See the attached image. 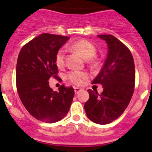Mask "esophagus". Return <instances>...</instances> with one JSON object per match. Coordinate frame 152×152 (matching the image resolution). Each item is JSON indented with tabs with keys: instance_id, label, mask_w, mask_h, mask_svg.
Returning a JSON list of instances; mask_svg holds the SVG:
<instances>
[{
	"instance_id": "obj_1",
	"label": "esophagus",
	"mask_w": 152,
	"mask_h": 152,
	"mask_svg": "<svg viewBox=\"0 0 152 152\" xmlns=\"http://www.w3.org/2000/svg\"><path fill=\"white\" fill-rule=\"evenodd\" d=\"M82 90V89L80 88V87H74V91H75V93H76V94H77L78 93H79V92H80Z\"/></svg>"
}]
</instances>
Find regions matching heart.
<instances>
[{"label":"heart","instance_id":"1","mask_svg":"<svg viewBox=\"0 0 152 152\" xmlns=\"http://www.w3.org/2000/svg\"><path fill=\"white\" fill-rule=\"evenodd\" d=\"M70 48L79 52L85 59L93 57L96 52V47L87 40H79L74 42L70 45ZM55 62L59 67H62L65 65V51L63 48H60L56 52ZM66 78L74 85H82L88 79V74L85 71L73 70L67 73Z\"/></svg>","mask_w":152,"mask_h":152}]
</instances>
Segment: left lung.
<instances>
[{
  "label": "left lung",
  "mask_w": 152,
  "mask_h": 152,
  "mask_svg": "<svg viewBox=\"0 0 152 152\" xmlns=\"http://www.w3.org/2000/svg\"><path fill=\"white\" fill-rule=\"evenodd\" d=\"M106 41L108 53L104 66L93 81L100 84L103 92L88 91L90 98L85 104L87 118L99 124H108L118 118L128 107L134 89L135 68L131 51L111 34L98 35Z\"/></svg>",
  "instance_id": "left-lung-1"
}]
</instances>
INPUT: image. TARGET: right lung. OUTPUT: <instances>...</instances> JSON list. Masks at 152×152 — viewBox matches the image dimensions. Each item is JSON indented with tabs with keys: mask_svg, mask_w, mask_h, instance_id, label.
Masks as SVG:
<instances>
[{
	"mask_svg": "<svg viewBox=\"0 0 152 152\" xmlns=\"http://www.w3.org/2000/svg\"><path fill=\"white\" fill-rule=\"evenodd\" d=\"M69 37L45 33L24 45L18 55L16 86L18 95L27 111L37 120L55 123L68 113L74 96L73 87L60 86L59 91L49 87V79L59 81L56 52Z\"/></svg>",
	"mask_w": 152,
	"mask_h": 152,
	"instance_id": "add662e5",
	"label": "right lung"
}]
</instances>
